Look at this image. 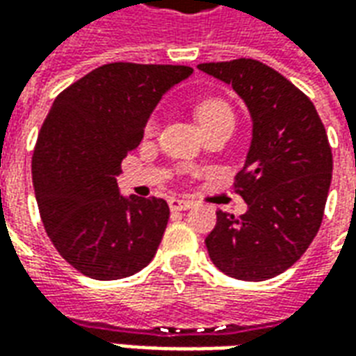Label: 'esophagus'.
Wrapping results in <instances>:
<instances>
[{"instance_id": "obj_1", "label": "esophagus", "mask_w": 356, "mask_h": 356, "mask_svg": "<svg viewBox=\"0 0 356 356\" xmlns=\"http://www.w3.org/2000/svg\"><path fill=\"white\" fill-rule=\"evenodd\" d=\"M194 206L193 200H185V198H171L170 208L171 211H186Z\"/></svg>"}]
</instances>
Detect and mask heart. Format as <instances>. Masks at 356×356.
<instances>
[{"instance_id":"heart-1","label":"heart","mask_w":356,"mask_h":356,"mask_svg":"<svg viewBox=\"0 0 356 356\" xmlns=\"http://www.w3.org/2000/svg\"><path fill=\"white\" fill-rule=\"evenodd\" d=\"M194 116L198 120L200 127H208L211 124H217L221 120H232V110L231 106L223 101V99H216V97H209V99H204L196 104L194 108ZM156 127V120L150 118L147 122V133H152Z\"/></svg>"}]
</instances>
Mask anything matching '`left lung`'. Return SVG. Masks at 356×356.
I'll return each mask as SVG.
<instances>
[{
    "label": "left lung",
    "mask_w": 356,
    "mask_h": 356,
    "mask_svg": "<svg viewBox=\"0 0 356 356\" xmlns=\"http://www.w3.org/2000/svg\"><path fill=\"white\" fill-rule=\"evenodd\" d=\"M198 68L232 86L254 124L234 181L248 211L219 209L206 248L225 275L267 280L298 261L321 229L334 163L328 135L311 99L270 66L236 58Z\"/></svg>",
    "instance_id": "obj_1"
}]
</instances>
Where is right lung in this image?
<instances>
[{"label":"right lung","mask_w":356,"mask_h":356,"mask_svg":"<svg viewBox=\"0 0 356 356\" xmlns=\"http://www.w3.org/2000/svg\"><path fill=\"white\" fill-rule=\"evenodd\" d=\"M191 66L110 63L58 95L32 158L47 236L81 275L125 278L152 261L170 219L162 198H125L116 177L148 118Z\"/></svg>","instance_id":"obj_1"}]
</instances>
